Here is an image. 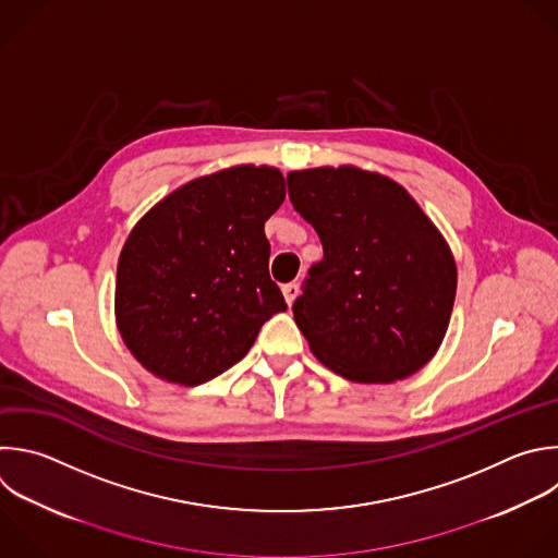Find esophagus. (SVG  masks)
Returning a JSON list of instances; mask_svg holds the SVG:
<instances>
[{"instance_id":"obj_1","label":"esophagus","mask_w":558,"mask_h":558,"mask_svg":"<svg viewBox=\"0 0 558 558\" xmlns=\"http://www.w3.org/2000/svg\"><path fill=\"white\" fill-rule=\"evenodd\" d=\"M298 293H300V287H298L295 282H289V284H284V287H282V295H284V302H287L289 306L295 302Z\"/></svg>"}]
</instances>
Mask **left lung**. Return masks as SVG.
Instances as JSON below:
<instances>
[{"label":"left lung","instance_id":"1","mask_svg":"<svg viewBox=\"0 0 558 558\" xmlns=\"http://www.w3.org/2000/svg\"><path fill=\"white\" fill-rule=\"evenodd\" d=\"M289 199L322 241L293 319L311 352L354 384H395L438 352L458 269L449 243L395 179L350 163L291 170Z\"/></svg>","mask_w":558,"mask_h":558}]
</instances>
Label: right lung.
<instances>
[{
  "label": "right lung",
  "mask_w": 558,
  "mask_h": 558,
  "mask_svg": "<svg viewBox=\"0 0 558 558\" xmlns=\"http://www.w3.org/2000/svg\"><path fill=\"white\" fill-rule=\"evenodd\" d=\"M284 197L278 168L239 163L179 185L133 226L118 258L116 324L148 373L210 381L287 311L265 236Z\"/></svg>",
  "instance_id": "right-lung-1"
}]
</instances>
